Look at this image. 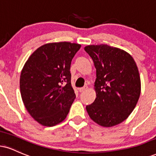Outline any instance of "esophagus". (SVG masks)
<instances>
[{"mask_svg":"<svg viewBox=\"0 0 156 156\" xmlns=\"http://www.w3.org/2000/svg\"><path fill=\"white\" fill-rule=\"evenodd\" d=\"M86 89H88V86H83V87H82V88H79V89H78V91H79L80 92H83V91H86Z\"/></svg>","mask_w":156,"mask_h":156,"instance_id":"obj_1","label":"esophagus"}]
</instances>
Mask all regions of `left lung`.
I'll list each match as a JSON object with an SVG mask.
<instances>
[{
	"label": "left lung",
	"instance_id": "1",
	"mask_svg": "<svg viewBox=\"0 0 156 156\" xmlns=\"http://www.w3.org/2000/svg\"><path fill=\"white\" fill-rule=\"evenodd\" d=\"M84 49L94 63L96 99L86 107L89 117L104 127L125 121L136 107L141 92L139 70L125 51L107 44L89 45Z\"/></svg>",
	"mask_w": 156,
	"mask_h": 156
}]
</instances>
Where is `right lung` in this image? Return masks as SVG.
<instances>
[{
	"instance_id": "add662e5",
	"label": "right lung",
	"mask_w": 156,
	"mask_h": 156,
	"mask_svg": "<svg viewBox=\"0 0 156 156\" xmlns=\"http://www.w3.org/2000/svg\"><path fill=\"white\" fill-rule=\"evenodd\" d=\"M80 45L70 42L43 45L31 54L20 76L26 109L37 122L53 126L65 119L76 99L70 65Z\"/></svg>"
}]
</instances>
